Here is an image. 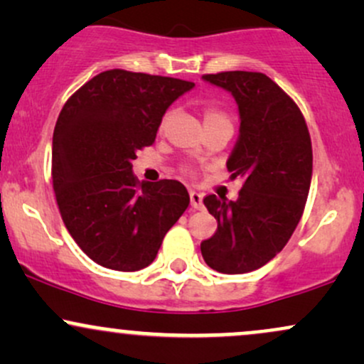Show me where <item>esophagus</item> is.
Returning a JSON list of instances; mask_svg holds the SVG:
<instances>
[{"label":"esophagus","instance_id":"34e87169","mask_svg":"<svg viewBox=\"0 0 364 364\" xmlns=\"http://www.w3.org/2000/svg\"><path fill=\"white\" fill-rule=\"evenodd\" d=\"M203 196L198 193V191H190V202H191V207L195 208V210H200V208H203Z\"/></svg>","mask_w":364,"mask_h":364}]
</instances>
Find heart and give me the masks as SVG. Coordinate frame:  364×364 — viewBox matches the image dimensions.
<instances>
[{"label":"heart","instance_id":"b5f03b06","mask_svg":"<svg viewBox=\"0 0 364 364\" xmlns=\"http://www.w3.org/2000/svg\"><path fill=\"white\" fill-rule=\"evenodd\" d=\"M168 119H169V114L162 116L161 127H159V128L164 129L166 123H168ZM203 121H205V127H207V124H214V123H228V124H231V119H229V116L225 114L223 109H219V107H215V106L203 107ZM181 171L186 174V176H191V174H193V169H191L190 166H183Z\"/></svg>","mask_w":364,"mask_h":364}]
</instances>
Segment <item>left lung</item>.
Returning a JSON list of instances; mask_svg holds the SVG:
<instances>
[{
	"instance_id": "left-lung-1",
	"label": "left lung",
	"mask_w": 364,
	"mask_h": 364,
	"mask_svg": "<svg viewBox=\"0 0 364 364\" xmlns=\"http://www.w3.org/2000/svg\"><path fill=\"white\" fill-rule=\"evenodd\" d=\"M202 78L237 102L240 139L228 169L243 179V188L236 202L203 198L217 231L200 250L217 272L246 274L272 260L301 219L313 171L310 132L298 104L267 75L220 72Z\"/></svg>"
}]
</instances>
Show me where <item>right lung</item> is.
Wrapping results in <instances>:
<instances>
[{
    "mask_svg": "<svg viewBox=\"0 0 364 364\" xmlns=\"http://www.w3.org/2000/svg\"><path fill=\"white\" fill-rule=\"evenodd\" d=\"M193 82L107 70L65 102L53 135V188L63 223L99 265L135 272L150 265L166 232L190 205L176 179L140 183L136 152Z\"/></svg>",
    "mask_w": 364,
    "mask_h": 364,
    "instance_id": "obj_1",
    "label": "right lung"
}]
</instances>
